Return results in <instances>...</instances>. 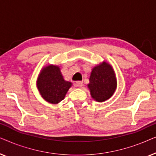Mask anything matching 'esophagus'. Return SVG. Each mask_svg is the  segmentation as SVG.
<instances>
[{"label":"esophagus","instance_id":"esophagus-1","mask_svg":"<svg viewBox=\"0 0 156 156\" xmlns=\"http://www.w3.org/2000/svg\"><path fill=\"white\" fill-rule=\"evenodd\" d=\"M76 86H77L78 87H82L83 86V82H81V81L76 82Z\"/></svg>","mask_w":156,"mask_h":156}]
</instances>
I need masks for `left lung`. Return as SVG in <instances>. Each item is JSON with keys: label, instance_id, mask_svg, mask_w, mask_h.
Segmentation results:
<instances>
[{"label": "left lung", "instance_id": "left-lung-1", "mask_svg": "<svg viewBox=\"0 0 156 156\" xmlns=\"http://www.w3.org/2000/svg\"><path fill=\"white\" fill-rule=\"evenodd\" d=\"M88 87L94 99L106 101L114 94L116 88V79L112 66L106 62L94 67L89 78Z\"/></svg>", "mask_w": 156, "mask_h": 156}]
</instances>
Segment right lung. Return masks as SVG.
I'll return each mask as SVG.
<instances>
[{"mask_svg": "<svg viewBox=\"0 0 156 156\" xmlns=\"http://www.w3.org/2000/svg\"><path fill=\"white\" fill-rule=\"evenodd\" d=\"M72 83L63 79L58 67L50 65L40 74L37 86L44 99L52 104H57L64 99Z\"/></svg>", "mask_w": 156, "mask_h": 156, "instance_id": "right-lung-1", "label": "right lung"}]
</instances>
